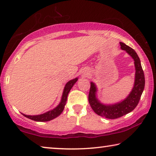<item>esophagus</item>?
Returning <instances> with one entry per match:
<instances>
[{
  "instance_id": "esophagus-1",
  "label": "esophagus",
  "mask_w": 156,
  "mask_h": 156,
  "mask_svg": "<svg viewBox=\"0 0 156 156\" xmlns=\"http://www.w3.org/2000/svg\"><path fill=\"white\" fill-rule=\"evenodd\" d=\"M89 74V73L88 72H84L83 73V76H87Z\"/></svg>"
}]
</instances>
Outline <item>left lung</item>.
Segmentation results:
<instances>
[{"instance_id": "8db88e82", "label": "left lung", "mask_w": 156, "mask_h": 156, "mask_svg": "<svg viewBox=\"0 0 156 156\" xmlns=\"http://www.w3.org/2000/svg\"><path fill=\"white\" fill-rule=\"evenodd\" d=\"M120 48L125 51L133 58L135 66V80L133 87L129 94L125 99L113 104H104L98 98V89L96 83L91 82L89 94V102L94 112L98 115L108 119H115L132 112L138 105L144 88V74L142 70L140 60L135 51L122 42Z\"/></svg>"}]
</instances>
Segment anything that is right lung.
I'll use <instances>...</instances> for the list:
<instances>
[{"label": "right lung", "instance_id": "add662e5", "mask_svg": "<svg viewBox=\"0 0 156 156\" xmlns=\"http://www.w3.org/2000/svg\"><path fill=\"white\" fill-rule=\"evenodd\" d=\"M78 78L77 77L72 79V80H70L69 81H68L67 83H66L64 89H63L61 100H60V103L53 109H51L48 111V112H47L44 113H42V114H39V115H26L23 113H22L25 117L29 118V119L33 120L34 121H37V122H47V121H50L53 119H54V118H57L58 116H59L60 114H61L62 112H63V110H64L66 102H67L68 94L69 93L71 89L73 87V86L74 85L75 83L78 81Z\"/></svg>", "mask_w": 156, "mask_h": 156}]
</instances>
